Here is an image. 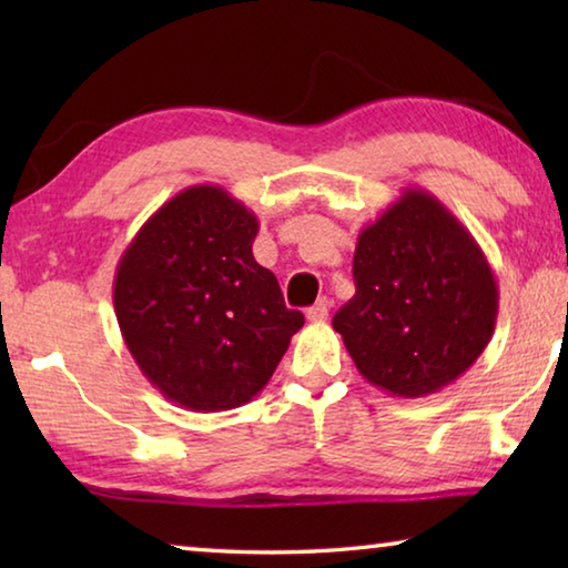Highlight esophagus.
<instances>
[{"label":"esophagus","mask_w":568,"mask_h":568,"mask_svg":"<svg viewBox=\"0 0 568 568\" xmlns=\"http://www.w3.org/2000/svg\"><path fill=\"white\" fill-rule=\"evenodd\" d=\"M328 311H331V301H328V297H321L318 303L307 307L305 315H307V321H325V318H328Z\"/></svg>","instance_id":"1"}]
</instances>
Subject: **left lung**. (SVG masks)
Here are the masks:
<instances>
[{
  "label": "left lung",
  "instance_id": "obj_1",
  "mask_svg": "<svg viewBox=\"0 0 568 568\" xmlns=\"http://www.w3.org/2000/svg\"><path fill=\"white\" fill-rule=\"evenodd\" d=\"M355 295L333 318L361 376L398 398L438 393L491 341L498 285L468 227L420 187L365 225Z\"/></svg>",
  "mask_w": 568,
  "mask_h": 568
}]
</instances>
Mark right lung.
Masks as SVG:
<instances>
[{
    "label": "right lung",
    "mask_w": 568,
    "mask_h": 568,
    "mask_svg": "<svg viewBox=\"0 0 568 568\" xmlns=\"http://www.w3.org/2000/svg\"><path fill=\"white\" fill-rule=\"evenodd\" d=\"M257 217L220 185H192L138 230L114 271L124 345L162 396L197 413L253 400L303 313L253 257Z\"/></svg>",
    "instance_id": "right-lung-1"
}]
</instances>
